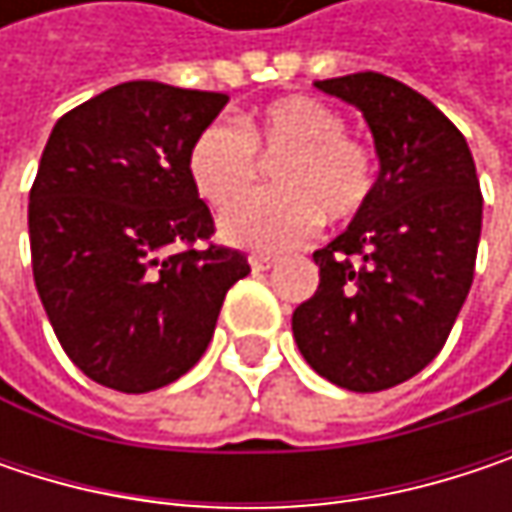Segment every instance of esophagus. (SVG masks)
Wrapping results in <instances>:
<instances>
[{"instance_id":"34e87169","label":"esophagus","mask_w":512,"mask_h":512,"mask_svg":"<svg viewBox=\"0 0 512 512\" xmlns=\"http://www.w3.org/2000/svg\"><path fill=\"white\" fill-rule=\"evenodd\" d=\"M249 263H252V269H255V272H266V269H272V266H275V257L252 255L249 257Z\"/></svg>"}]
</instances>
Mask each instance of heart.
I'll return each mask as SVG.
<instances>
[{"label":"heart","instance_id":"obj_1","mask_svg":"<svg viewBox=\"0 0 512 512\" xmlns=\"http://www.w3.org/2000/svg\"><path fill=\"white\" fill-rule=\"evenodd\" d=\"M347 121L314 97H281L240 115L237 124L204 127L186 154L195 192L225 210L251 191L259 163L273 169L278 193L256 196L231 208L219 234L225 243L252 252H281L308 240L323 216L347 222L364 210L373 192V159L364 145L344 136Z\"/></svg>","mask_w":512,"mask_h":512}]
</instances>
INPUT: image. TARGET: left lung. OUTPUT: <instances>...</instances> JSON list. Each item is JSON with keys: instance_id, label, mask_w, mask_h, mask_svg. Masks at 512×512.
I'll list each match as a JSON object with an SVG mask.
<instances>
[{"instance_id": "8db88e82", "label": "left lung", "mask_w": 512, "mask_h": 512, "mask_svg": "<svg viewBox=\"0 0 512 512\" xmlns=\"http://www.w3.org/2000/svg\"><path fill=\"white\" fill-rule=\"evenodd\" d=\"M314 85L361 112L379 174L347 231L314 252L320 287L293 311V338L323 379L382 391L445 347L474 278L483 195L462 133L424 94L370 70Z\"/></svg>"}]
</instances>
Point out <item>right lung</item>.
Returning a JSON list of instances; mask_svg holds the SVG:
<instances>
[{"label": "right lung", "mask_w": 512, "mask_h": 512, "mask_svg": "<svg viewBox=\"0 0 512 512\" xmlns=\"http://www.w3.org/2000/svg\"><path fill=\"white\" fill-rule=\"evenodd\" d=\"M228 97L121 82L52 127L29 192L35 287L70 361L145 394L204 356L225 293L249 260L210 240L186 154Z\"/></svg>", "instance_id": "1"}]
</instances>
